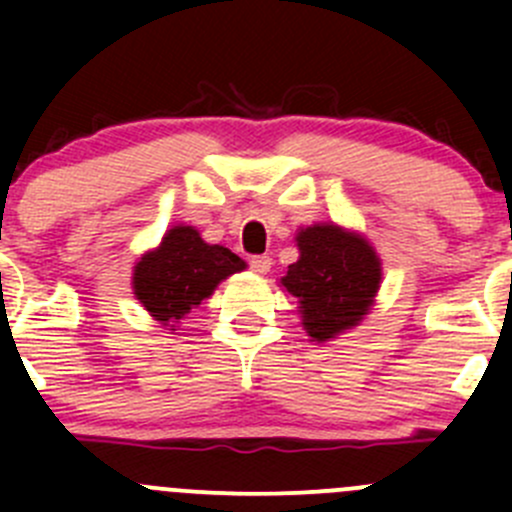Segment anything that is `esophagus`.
Here are the masks:
<instances>
[{"label": "esophagus", "instance_id": "esophagus-1", "mask_svg": "<svg viewBox=\"0 0 512 512\" xmlns=\"http://www.w3.org/2000/svg\"><path fill=\"white\" fill-rule=\"evenodd\" d=\"M250 267L257 272V275H267L272 267V257L270 255H255L250 257Z\"/></svg>", "mask_w": 512, "mask_h": 512}]
</instances>
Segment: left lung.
Here are the masks:
<instances>
[{"label":"left lung","mask_w":512,"mask_h":512,"mask_svg":"<svg viewBox=\"0 0 512 512\" xmlns=\"http://www.w3.org/2000/svg\"><path fill=\"white\" fill-rule=\"evenodd\" d=\"M299 260L282 285L299 299L302 324L314 342L352 329L369 312L381 262L369 242L337 225H312L297 235Z\"/></svg>","instance_id":"left-lung-1"}]
</instances>
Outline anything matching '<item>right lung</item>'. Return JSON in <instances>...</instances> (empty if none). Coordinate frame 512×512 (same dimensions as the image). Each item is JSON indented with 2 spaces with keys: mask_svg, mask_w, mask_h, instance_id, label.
Masks as SVG:
<instances>
[{
  "mask_svg": "<svg viewBox=\"0 0 512 512\" xmlns=\"http://www.w3.org/2000/svg\"><path fill=\"white\" fill-rule=\"evenodd\" d=\"M240 270L245 262L235 252L208 245L198 230L178 225L165 232L158 250L141 257L133 270V292L160 324H170Z\"/></svg>",
  "mask_w": 512,
  "mask_h": 512,
  "instance_id": "right-lung-1",
  "label": "right lung"
}]
</instances>
